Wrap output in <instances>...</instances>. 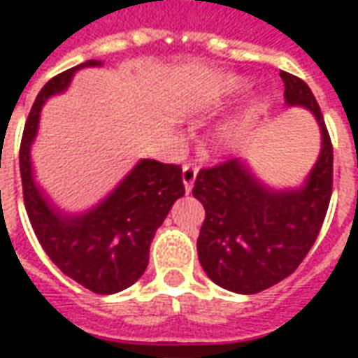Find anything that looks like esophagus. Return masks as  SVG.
<instances>
[{
  "instance_id": "34e87169",
  "label": "esophagus",
  "mask_w": 358,
  "mask_h": 358,
  "mask_svg": "<svg viewBox=\"0 0 358 358\" xmlns=\"http://www.w3.org/2000/svg\"><path fill=\"white\" fill-rule=\"evenodd\" d=\"M195 176H197V164L195 163H186L184 169H182V180H184V186H186V192H192L194 187Z\"/></svg>"
}]
</instances>
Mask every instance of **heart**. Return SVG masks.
<instances>
[{
    "instance_id": "heart-1",
    "label": "heart",
    "mask_w": 358,
    "mask_h": 358,
    "mask_svg": "<svg viewBox=\"0 0 358 358\" xmlns=\"http://www.w3.org/2000/svg\"><path fill=\"white\" fill-rule=\"evenodd\" d=\"M238 130H241V128H234V126H230V128H224V130H222V134H220V138H222V140H230V138H234V134H238Z\"/></svg>"
}]
</instances>
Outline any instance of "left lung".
Wrapping results in <instances>:
<instances>
[{
    "label": "left lung",
    "mask_w": 358,
    "mask_h": 358,
    "mask_svg": "<svg viewBox=\"0 0 358 358\" xmlns=\"http://www.w3.org/2000/svg\"><path fill=\"white\" fill-rule=\"evenodd\" d=\"M287 105L315 113L322 151L301 189L272 192L232 159L201 169L194 197L205 207L197 255L207 276L236 293H259L293 274L315 245L330 205L334 148L315 94L299 76L282 71Z\"/></svg>",
    "instance_id": "1"
}]
</instances>
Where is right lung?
Listing matches in <instances>:
<instances>
[{
	"label": "right lung",
	"instance_id": "right-lung-1",
	"mask_svg": "<svg viewBox=\"0 0 358 358\" xmlns=\"http://www.w3.org/2000/svg\"><path fill=\"white\" fill-rule=\"evenodd\" d=\"M86 61L53 76L36 97L20 140L22 197L30 224L43 251L65 276L99 295L122 292L145 272L149 245L176 199L186 194L182 166L143 159L113 194L80 217H63L51 209L32 180L30 145L38 132L43 101L69 86Z\"/></svg>",
	"mask_w": 358,
	"mask_h": 358
}]
</instances>
